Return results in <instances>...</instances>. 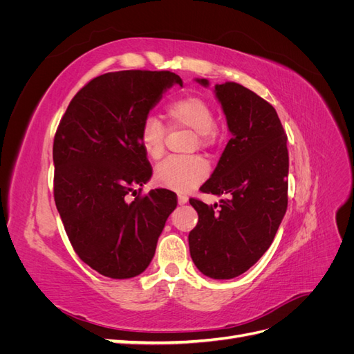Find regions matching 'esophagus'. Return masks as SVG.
I'll list each match as a JSON object with an SVG mask.
<instances>
[{
  "label": "esophagus",
  "mask_w": 354,
  "mask_h": 354,
  "mask_svg": "<svg viewBox=\"0 0 354 354\" xmlns=\"http://www.w3.org/2000/svg\"><path fill=\"white\" fill-rule=\"evenodd\" d=\"M178 205H185V203H187V201H189V198L186 196V195H178Z\"/></svg>",
  "instance_id": "obj_1"
}]
</instances>
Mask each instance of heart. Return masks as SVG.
<instances>
[{
	"label": "heart",
	"instance_id": "1",
	"mask_svg": "<svg viewBox=\"0 0 354 354\" xmlns=\"http://www.w3.org/2000/svg\"><path fill=\"white\" fill-rule=\"evenodd\" d=\"M165 116L171 128H189L195 133V143L201 149L211 147L217 140V128L214 124V109L201 95L189 94L169 102ZM165 127L156 118H147L142 127L140 145L146 156L159 160L165 155ZM208 176L205 160L199 156L168 159L156 168L155 177L164 187L186 192L198 186Z\"/></svg>",
	"mask_w": 354,
	"mask_h": 354
}]
</instances>
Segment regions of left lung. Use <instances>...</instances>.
<instances>
[{
  "label": "left lung",
  "instance_id": "left-lung-1",
  "mask_svg": "<svg viewBox=\"0 0 354 354\" xmlns=\"http://www.w3.org/2000/svg\"><path fill=\"white\" fill-rule=\"evenodd\" d=\"M208 87V80H196ZM232 138L203 194L230 195L220 205L190 199L198 212L189 233L195 266L212 279H232L269 250L288 207L286 133L273 106L236 82L216 85Z\"/></svg>",
  "mask_w": 354,
  "mask_h": 354
}]
</instances>
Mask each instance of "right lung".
Listing matches in <instances>:
<instances>
[{
    "mask_svg": "<svg viewBox=\"0 0 354 354\" xmlns=\"http://www.w3.org/2000/svg\"><path fill=\"white\" fill-rule=\"evenodd\" d=\"M174 84L181 87L183 81L169 71L100 75L75 94L57 127V211L80 259L112 279H130L147 269L177 207L176 194L167 189L134 195L133 202L127 198L152 177L142 127Z\"/></svg>",
    "mask_w": 354,
    "mask_h": 354,
    "instance_id": "right-lung-1",
    "label": "right lung"
}]
</instances>
